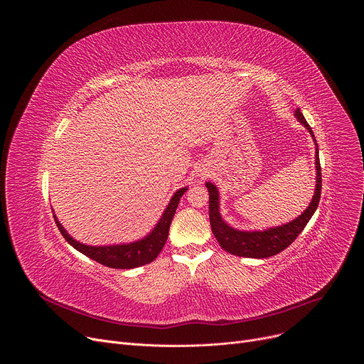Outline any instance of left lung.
I'll list each match as a JSON object with an SVG mask.
<instances>
[{"instance_id":"1","label":"left lung","mask_w":364,"mask_h":364,"mask_svg":"<svg viewBox=\"0 0 364 364\" xmlns=\"http://www.w3.org/2000/svg\"><path fill=\"white\" fill-rule=\"evenodd\" d=\"M295 118L298 122H301L306 131L313 136L316 142V191L313 196V200L308 204L306 209L302 215H299L296 219H294L289 223L269 228L265 230H239L228 225L219 210V190L218 187L207 181L205 187L209 190V218H210V226L215 237L218 239L219 245L229 253L242 256V257H256L264 259L274 256L284 249H287L296 236L304 230L309 219L316 213L320 197H321V167H320V159H318V145L314 138V132L311 127L306 124L304 115L299 112V109L295 111Z\"/></svg>"}]
</instances>
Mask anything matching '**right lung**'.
<instances>
[{
  "label": "right lung",
  "mask_w": 364,
  "mask_h": 364,
  "mask_svg": "<svg viewBox=\"0 0 364 364\" xmlns=\"http://www.w3.org/2000/svg\"><path fill=\"white\" fill-rule=\"evenodd\" d=\"M186 190L187 187L177 190L173 194L164 213L161 215V219L159 220L157 225H155V228L145 237L131 243L107 245V246H90V245L80 243L66 232V229L58 220L56 215L53 216L60 233L69 242V245H72L76 250H79L80 253L86 255L87 257L93 259V261L105 267L115 268V269H132V268H138L152 262L163 250L168 237L170 225L176 215L180 197L186 193Z\"/></svg>",
  "instance_id": "right-lung-1"
}]
</instances>
